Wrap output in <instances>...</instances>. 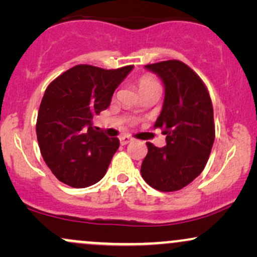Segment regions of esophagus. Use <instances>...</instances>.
<instances>
[{
	"mask_svg": "<svg viewBox=\"0 0 257 257\" xmlns=\"http://www.w3.org/2000/svg\"><path fill=\"white\" fill-rule=\"evenodd\" d=\"M119 141H120V145H126V144H129L131 141H133V138L126 137V135H124V137L119 138Z\"/></svg>",
	"mask_w": 257,
	"mask_h": 257,
	"instance_id": "obj_1",
	"label": "esophagus"
}]
</instances>
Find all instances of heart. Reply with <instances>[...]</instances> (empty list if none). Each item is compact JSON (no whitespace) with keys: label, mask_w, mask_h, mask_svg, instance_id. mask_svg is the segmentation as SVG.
Returning <instances> with one entry per match:
<instances>
[{"label":"heart","mask_w":257,"mask_h":257,"mask_svg":"<svg viewBox=\"0 0 257 257\" xmlns=\"http://www.w3.org/2000/svg\"><path fill=\"white\" fill-rule=\"evenodd\" d=\"M138 87L140 93H143V91L152 89V88H158L159 82L155 76L150 75V73H145V75H143L138 79Z\"/></svg>","instance_id":"obj_1"}]
</instances>
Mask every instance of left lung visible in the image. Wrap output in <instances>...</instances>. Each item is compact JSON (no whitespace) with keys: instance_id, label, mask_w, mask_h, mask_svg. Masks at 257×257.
<instances>
[{"instance_id":"8db88e82","label":"left lung","mask_w":257,"mask_h":257,"mask_svg":"<svg viewBox=\"0 0 257 257\" xmlns=\"http://www.w3.org/2000/svg\"><path fill=\"white\" fill-rule=\"evenodd\" d=\"M166 85L163 108L156 128L163 129L167 146L146 143L141 176L155 190L174 192L193 181L205 168L215 139L214 110L204 82L188 65L166 60L146 65Z\"/></svg>"}]
</instances>
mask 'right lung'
<instances>
[{"mask_svg":"<svg viewBox=\"0 0 257 257\" xmlns=\"http://www.w3.org/2000/svg\"><path fill=\"white\" fill-rule=\"evenodd\" d=\"M132 69L76 65L47 87L38 110L37 141L59 181L84 188L104 178L119 140L95 131L91 119L110 106L114 89Z\"/></svg>","mask_w":257,"mask_h":257,"instance_id":"1","label":"right lung"}]
</instances>
